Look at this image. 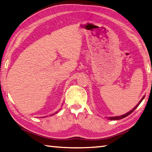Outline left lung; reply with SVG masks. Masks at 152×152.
Here are the masks:
<instances>
[{"label":"left lung","instance_id":"1","mask_svg":"<svg viewBox=\"0 0 152 152\" xmlns=\"http://www.w3.org/2000/svg\"><path fill=\"white\" fill-rule=\"evenodd\" d=\"M144 97H145V96H144V97H142V99L140 101L139 103H138V104H137V105H136L135 107H134L133 108V109L132 110H131V111H129V112H128L127 113L125 114H124V115H122V116H114V117H109V118H109V120H118L122 119V118H125V117L127 116L128 115H129V114H131V113H132L133 112V111H134V110H135V109H137V107L139 105L140 103H141V102H142V101L143 100V99L144 98Z\"/></svg>","mask_w":152,"mask_h":152}]
</instances>
